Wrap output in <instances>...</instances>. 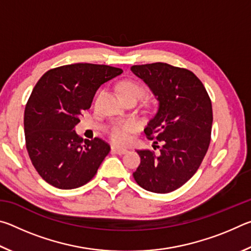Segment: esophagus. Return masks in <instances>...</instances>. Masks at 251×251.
I'll list each match as a JSON object with an SVG mask.
<instances>
[{
	"label": "esophagus",
	"mask_w": 251,
	"mask_h": 251,
	"mask_svg": "<svg viewBox=\"0 0 251 251\" xmlns=\"http://www.w3.org/2000/svg\"><path fill=\"white\" fill-rule=\"evenodd\" d=\"M112 151L115 152V154H118V155H124L127 152V150H125V148H120V147H116V146H113L112 147Z\"/></svg>",
	"instance_id": "34e87169"
}]
</instances>
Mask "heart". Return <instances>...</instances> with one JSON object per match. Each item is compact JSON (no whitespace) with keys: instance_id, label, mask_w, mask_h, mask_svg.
Segmentation results:
<instances>
[{"instance_id":"1","label":"heart","mask_w":251,"mask_h":251,"mask_svg":"<svg viewBox=\"0 0 251 251\" xmlns=\"http://www.w3.org/2000/svg\"><path fill=\"white\" fill-rule=\"evenodd\" d=\"M118 91H120L122 97L136 95L141 97L143 94V87L141 85L133 82V80H123L118 85ZM135 129V125L133 123H125V124L115 125L112 127L109 131L110 138L113 142L120 145H124L129 141V134Z\"/></svg>"}]
</instances>
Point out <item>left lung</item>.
I'll return each mask as SVG.
<instances>
[{"label":"left lung","instance_id":"left-lung-1","mask_svg":"<svg viewBox=\"0 0 251 251\" xmlns=\"http://www.w3.org/2000/svg\"><path fill=\"white\" fill-rule=\"evenodd\" d=\"M130 71L158 101L144 131L151 139L156 138L154 144L161 143L157 154L137 151L141 164L133 176L148 192H174L194 176L209 147L210 99L201 79L188 70L158 62L134 65Z\"/></svg>","mask_w":251,"mask_h":251}]
</instances>
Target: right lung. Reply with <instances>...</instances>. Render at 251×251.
<instances>
[{"label": "right lung", "instance_id": "obj_1", "mask_svg": "<svg viewBox=\"0 0 251 251\" xmlns=\"http://www.w3.org/2000/svg\"><path fill=\"white\" fill-rule=\"evenodd\" d=\"M122 73L77 63L50 70L36 83L24 112L25 142L33 166L50 185L74 189L95 176L110 147L100 138H80L74 128L100 85Z\"/></svg>", "mask_w": 251, "mask_h": 251}]
</instances>
